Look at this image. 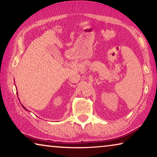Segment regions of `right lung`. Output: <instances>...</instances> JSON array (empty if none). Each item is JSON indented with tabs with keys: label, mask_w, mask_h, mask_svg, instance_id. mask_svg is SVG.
Masks as SVG:
<instances>
[{
	"label": "right lung",
	"mask_w": 157,
	"mask_h": 157,
	"mask_svg": "<svg viewBox=\"0 0 157 157\" xmlns=\"http://www.w3.org/2000/svg\"><path fill=\"white\" fill-rule=\"evenodd\" d=\"M22 106H23V105H22ZM23 108H24V109H25V110H27V109H25V107H23Z\"/></svg>",
	"instance_id": "right-lung-1"
}]
</instances>
